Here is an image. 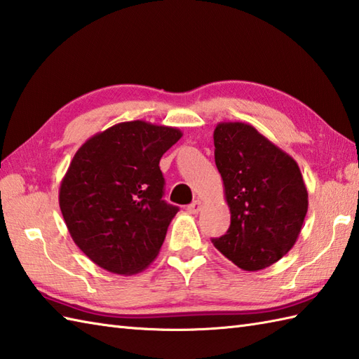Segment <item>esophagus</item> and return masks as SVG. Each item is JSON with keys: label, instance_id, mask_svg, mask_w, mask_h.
Masks as SVG:
<instances>
[{"label": "esophagus", "instance_id": "34e87169", "mask_svg": "<svg viewBox=\"0 0 359 359\" xmlns=\"http://www.w3.org/2000/svg\"><path fill=\"white\" fill-rule=\"evenodd\" d=\"M202 208H203V202L199 201V199L194 201L191 205H188V207H187L188 212H191V215H197V212H199Z\"/></svg>", "mask_w": 359, "mask_h": 359}]
</instances>
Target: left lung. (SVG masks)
<instances>
[{
  "instance_id": "left-lung-1",
  "label": "left lung",
  "mask_w": 359,
  "mask_h": 359,
  "mask_svg": "<svg viewBox=\"0 0 359 359\" xmlns=\"http://www.w3.org/2000/svg\"><path fill=\"white\" fill-rule=\"evenodd\" d=\"M212 137L231 212L226 234L212 243L239 269L264 270L293 248L302 230L309 193L301 170L248 123L220 121Z\"/></svg>"
}]
</instances>
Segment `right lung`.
Segmentation results:
<instances>
[{"mask_svg": "<svg viewBox=\"0 0 359 359\" xmlns=\"http://www.w3.org/2000/svg\"><path fill=\"white\" fill-rule=\"evenodd\" d=\"M182 137L171 126L123 121L90 137L75 152L58 202L77 247L116 274L154 261L179 208L166 203L158 162Z\"/></svg>", "mask_w": 359, "mask_h": 359, "instance_id": "add662e5", "label": "right lung"}]
</instances>
